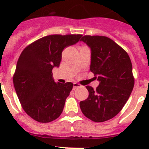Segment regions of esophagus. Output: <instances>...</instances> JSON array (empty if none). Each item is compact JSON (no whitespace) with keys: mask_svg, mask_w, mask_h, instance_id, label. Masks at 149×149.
<instances>
[{"mask_svg":"<svg viewBox=\"0 0 149 149\" xmlns=\"http://www.w3.org/2000/svg\"><path fill=\"white\" fill-rule=\"evenodd\" d=\"M81 84H77V83H74L73 84V89H77V88H78V87H81Z\"/></svg>","mask_w":149,"mask_h":149,"instance_id":"1","label":"esophagus"}]
</instances>
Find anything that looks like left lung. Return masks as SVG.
Segmentation results:
<instances>
[{
  "label": "left lung",
  "instance_id": "obj_1",
  "mask_svg": "<svg viewBox=\"0 0 149 149\" xmlns=\"http://www.w3.org/2000/svg\"><path fill=\"white\" fill-rule=\"evenodd\" d=\"M81 41L90 48V71L99 81L96 90L86 86L89 96L80 102L81 110L93 122H105L119 113L131 95L134 86L131 59L106 36H84Z\"/></svg>",
  "mask_w": 149,
  "mask_h": 149
}]
</instances>
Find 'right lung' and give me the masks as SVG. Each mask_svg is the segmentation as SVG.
<instances>
[{
    "label": "right lung",
    "instance_id": "obj_1",
    "mask_svg": "<svg viewBox=\"0 0 149 149\" xmlns=\"http://www.w3.org/2000/svg\"><path fill=\"white\" fill-rule=\"evenodd\" d=\"M82 35H50L26 47L21 54L13 76V84L26 113L42 123L57 119L73 84L54 82L52 69L59 67L62 52L78 42Z\"/></svg>",
    "mask_w": 149,
    "mask_h": 149
}]
</instances>
